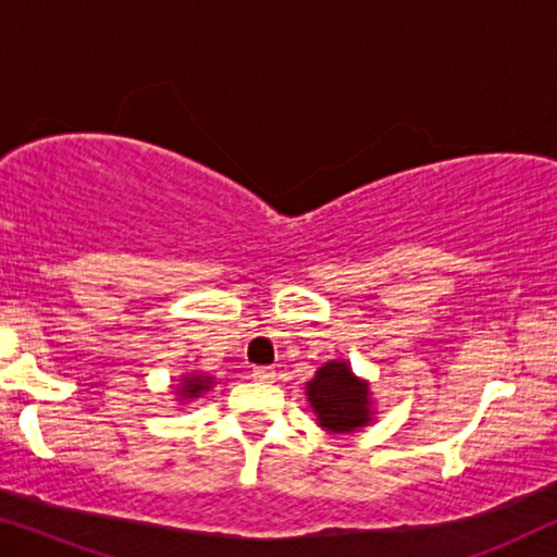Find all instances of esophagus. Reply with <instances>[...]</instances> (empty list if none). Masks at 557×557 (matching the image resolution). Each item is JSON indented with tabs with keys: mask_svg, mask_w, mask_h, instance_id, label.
<instances>
[{
	"mask_svg": "<svg viewBox=\"0 0 557 557\" xmlns=\"http://www.w3.org/2000/svg\"><path fill=\"white\" fill-rule=\"evenodd\" d=\"M250 377H253V380H273V377H276V372H273V368H265V364H258V368L250 370Z\"/></svg>",
	"mask_w": 557,
	"mask_h": 557,
	"instance_id": "1",
	"label": "esophagus"
}]
</instances>
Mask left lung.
I'll return each mask as SVG.
<instances>
[{"instance_id": "8db88e82", "label": "left lung", "mask_w": 557, "mask_h": 557, "mask_svg": "<svg viewBox=\"0 0 557 557\" xmlns=\"http://www.w3.org/2000/svg\"><path fill=\"white\" fill-rule=\"evenodd\" d=\"M311 408L324 429L345 433L370 421L368 385L352 375L347 362H326L307 385Z\"/></svg>"}]
</instances>
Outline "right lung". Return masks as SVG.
<instances>
[{"label":"right lung","instance_id":"1","mask_svg":"<svg viewBox=\"0 0 557 557\" xmlns=\"http://www.w3.org/2000/svg\"><path fill=\"white\" fill-rule=\"evenodd\" d=\"M210 387V380L202 377V375H193V377H185V387H182V395H187V398H197L202 391H208Z\"/></svg>","mask_w":557,"mask_h":557}]
</instances>
